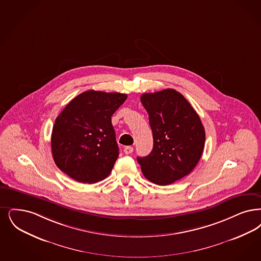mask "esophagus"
<instances>
[{"label":"esophagus","instance_id":"1","mask_svg":"<svg viewBox=\"0 0 261 261\" xmlns=\"http://www.w3.org/2000/svg\"><path fill=\"white\" fill-rule=\"evenodd\" d=\"M133 149H134V148H133V146H125V147H124V149H123V151H124V153H125V154H131V153L133 152Z\"/></svg>","mask_w":261,"mask_h":261}]
</instances>
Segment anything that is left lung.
<instances>
[{
	"label": "left lung",
	"instance_id": "obj_1",
	"mask_svg": "<svg viewBox=\"0 0 261 261\" xmlns=\"http://www.w3.org/2000/svg\"><path fill=\"white\" fill-rule=\"evenodd\" d=\"M148 114L153 148L138 157L144 176L158 186H168L195 168L203 153L205 129L195 110L175 89L141 96Z\"/></svg>",
	"mask_w": 261,
	"mask_h": 261
}]
</instances>
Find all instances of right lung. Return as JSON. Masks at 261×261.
I'll return each mask as SVG.
<instances>
[{
	"label": "right lung",
	"mask_w": 261,
	"mask_h": 261,
	"mask_svg": "<svg viewBox=\"0 0 261 261\" xmlns=\"http://www.w3.org/2000/svg\"><path fill=\"white\" fill-rule=\"evenodd\" d=\"M126 99V94L95 90L73 98L53 125L51 150L56 166L84 184L108 177L119 155L112 115Z\"/></svg>",
	"instance_id": "obj_1"
}]
</instances>
